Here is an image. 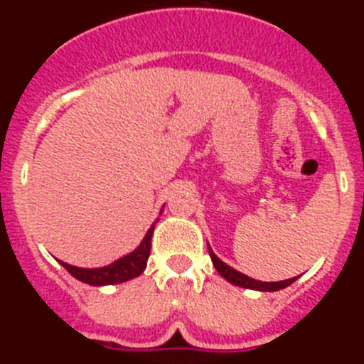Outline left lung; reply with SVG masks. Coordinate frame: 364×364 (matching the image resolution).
I'll list each match as a JSON object with an SVG mask.
<instances>
[{
  "mask_svg": "<svg viewBox=\"0 0 364 364\" xmlns=\"http://www.w3.org/2000/svg\"><path fill=\"white\" fill-rule=\"evenodd\" d=\"M208 250H210V257L213 260V266L217 268V272L220 273L222 277L226 279L228 282L235 286H240V288H250V290H259V291H277L286 288V286H290L291 282L295 281L297 277H291V279H286V281H279V282H262V281H255V279L247 277L244 273L237 272L233 269L231 266H228L226 262H222L213 252H211L210 244H208Z\"/></svg>",
  "mask_w": 364,
  "mask_h": 364,
  "instance_id": "8db88e82",
  "label": "left lung"
}]
</instances>
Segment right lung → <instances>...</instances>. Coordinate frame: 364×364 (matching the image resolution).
I'll return each mask as SVG.
<instances>
[{"label": "right lung", "mask_w": 364, "mask_h": 364, "mask_svg": "<svg viewBox=\"0 0 364 364\" xmlns=\"http://www.w3.org/2000/svg\"><path fill=\"white\" fill-rule=\"evenodd\" d=\"M160 215H162V210H160ZM156 220H159V218H156ZM154 224H156V222L151 224L146 237H144V240L140 242V246H138L134 252H131L129 255L122 257V259L114 260L112 264L104 266V268H91V269L76 268V266H70L67 264V262H62V260H60V264H62L74 279H78V281L91 286L120 284V282L131 281V279L138 277V275L146 269L147 259H149V253H151V239H153Z\"/></svg>", "instance_id": "obj_1"}]
</instances>
